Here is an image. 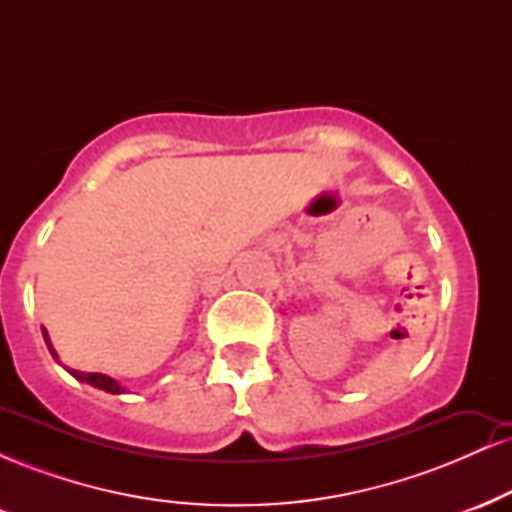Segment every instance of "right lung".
I'll return each instance as SVG.
<instances>
[{"label": "right lung", "instance_id": "right-lung-1", "mask_svg": "<svg viewBox=\"0 0 512 512\" xmlns=\"http://www.w3.org/2000/svg\"><path fill=\"white\" fill-rule=\"evenodd\" d=\"M43 337H45V344H48L50 354L57 358V351L52 349L50 337H48V330H45V327H43ZM67 370H69V373L74 375L76 380H81V383H88V385L98 387V390L110 392V395H120V392H125V387H122L120 383H117V380L110 378V375H103V373H81V370H72V368H67Z\"/></svg>", "mask_w": 512, "mask_h": 512}]
</instances>
